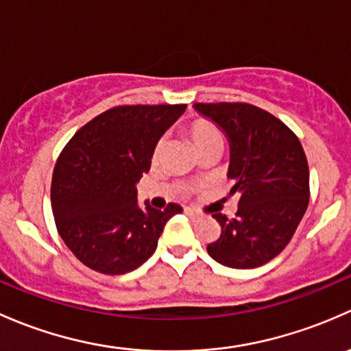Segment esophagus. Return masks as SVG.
<instances>
[{
    "instance_id": "obj_1",
    "label": "esophagus",
    "mask_w": 351,
    "mask_h": 351,
    "mask_svg": "<svg viewBox=\"0 0 351 351\" xmlns=\"http://www.w3.org/2000/svg\"><path fill=\"white\" fill-rule=\"evenodd\" d=\"M184 211H186L189 216H199V213H197L196 209H193V208H186Z\"/></svg>"
}]
</instances>
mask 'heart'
Segmentation results:
<instances>
[{"mask_svg":"<svg viewBox=\"0 0 351 351\" xmlns=\"http://www.w3.org/2000/svg\"><path fill=\"white\" fill-rule=\"evenodd\" d=\"M186 133L199 154L202 150L209 149V147L223 145L221 130H219L213 121L206 120V118H194V120H191L186 125ZM162 149H164V142L158 140V142L155 143L154 152H152V162L158 160Z\"/></svg>","mask_w":351,"mask_h":351,"instance_id":"b5f03b06","label":"heart"}]
</instances>
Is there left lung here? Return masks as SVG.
<instances>
[{
  "instance_id": "left-lung-1",
  "label": "left lung",
  "mask_w": 351,
  "mask_h": 351,
  "mask_svg": "<svg viewBox=\"0 0 351 351\" xmlns=\"http://www.w3.org/2000/svg\"><path fill=\"white\" fill-rule=\"evenodd\" d=\"M230 138L233 218L213 213L221 234L206 247L231 269H255L287 247L309 204V167L298 135L279 118L250 103H196Z\"/></svg>"
}]
</instances>
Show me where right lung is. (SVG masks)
<instances>
[{"instance_id":"obj_1","label":"right lung","mask_w":351,"mask_h":351,"mask_svg":"<svg viewBox=\"0 0 351 351\" xmlns=\"http://www.w3.org/2000/svg\"><path fill=\"white\" fill-rule=\"evenodd\" d=\"M186 104L114 106L75 132L60 152L50 186L56 226L64 243L96 272L120 276L150 258L165 223L182 213L169 202L140 208L135 184L152 152Z\"/></svg>"}]
</instances>
